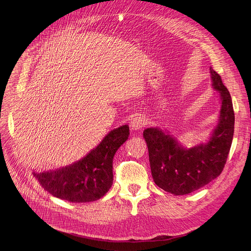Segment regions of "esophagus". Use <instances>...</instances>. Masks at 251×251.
<instances>
[{
  "mask_svg": "<svg viewBox=\"0 0 251 251\" xmlns=\"http://www.w3.org/2000/svg\"><path fill=\"white\" fill-rule=\"evenodd\" d=\"M146 125V119L142 115H135L130 123V126L133 130H141L143 127Z\"/></svg>",
  "mask_w": 251,
  "mask_h": 251,
  "instance_id": "1",
  "label": "esophagus"
}]
</instances>
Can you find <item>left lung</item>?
<instances>
[{"instance_id":"8db88e82","label":"left lung","mask_w":251,"mask_h":251,"mask_svg":"<svg viewBox=\"0 0 251 251\" xmlns=\"http://www.w3.org/2000/svg\"><path fill=\"white\" fill-rule=\"evenodd\" d=\"M209 69L212 86L221 95L222 109L219 124L207 143L188 149L160 128H147L143 132L154 182L175 196L193 193L218 177L231 147L234 132L231 96L221 75Z\"/></svg>"}]
</instances>
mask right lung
I'll return each mask as SVG.
<instances>
[{
  "label": "right lung",
  "mask_w": 251,
  "mask_h": 251,
  "mask_svg": "<svg viewBox=\"0 0 251 251\" xmlns=\"http://www.w3.org/2000/svg\"><path fill=\"white\" fill-rule=\"evenodd\" d=\"M129 134L128 125H123L107 134L95 149L78 162L55 171L32 175L55 198L71 202L97 201L112 186L113 157Z\"/></svg>",
  "instance_id": "right-lung-1"
}]
</instances>
